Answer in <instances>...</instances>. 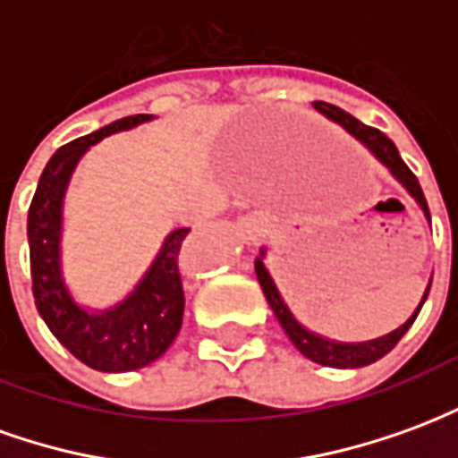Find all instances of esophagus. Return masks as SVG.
I'll use <instances>...</instances> for the list:
<instances>
[{"label":"esophagus","mask_w":458,"mask_h":458,"mask_svg":"<svg viewBox=\"0 0 458 458\" xmlns=\"http://www.w3.org/2000/svg\"><path fill=\"white\" fill-rule=\"evenodd\" d=\"M240 233H242V240L248 242V245H258L259 240L267 235L269 223L267 218L262 216V213H250L245 218H240Z\"/></svg>","instance_id":"34e87169"}]
</instances>
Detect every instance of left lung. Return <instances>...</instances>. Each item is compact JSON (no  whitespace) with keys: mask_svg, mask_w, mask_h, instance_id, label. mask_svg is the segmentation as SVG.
Segmentation results:
<instances>
[{"mask_svg":"<svg viewBox=\"0 0 458 458\" xmlns=\"http://www.w3.org/2000/svg\"><path fill=\"white\" fill-rule=\"evenodd\" d=\"M314 107H317L324 117L341 124L351 137H355V140L360 141L365 149L370 151L375 159L380 161L385 169L393 174L394 181L412 196L414 203L422 208L427 223L432 225L422 186H420V181H417V176H414L412 171L407 169V164H404L403 157H400V151H397V147L393 144V140H387L380 130L368 127V124H363L360 120H355L353 114H348L345 110L336 107V105L314 103ZM265 255H267V250L262 248L259 250V258L255 259V272H258L259 287L265 292V297H267L269 307L275 311V317H277V321L282 324V328H284V334L289 336V341L297 345L299 353L307 355L309 360H314V363L327 365V368H363V365L375 363V360H380L383 355L390 353L394 345H397V341L410 331V327L414 324V318L420 314V309H422V304L427 301L429 287H432V279H429V284L424 289V297L422 301H420V307L414 309L412 317L407 318L403 327H397L394 331H390V334H385V336L380 338L358 341V344H345V341H334V338L314 334V331H309L304 324H299V318L292 314V309L287 307V301L279 294V289L277 284H275L272 275H269V269L265 267Z\"/></svg>","mask_w":458,"mask_h":458,"instance_id":"left-lung-1","label":"left lung"}]
</instances>
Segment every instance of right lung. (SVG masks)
Instances as JSON below:
<instances>
[{"mask_svg": "<svg viewBox=\"0 0 458 458\" xmlns=\"http://www.w3.org/2000/svg\"><path fill=\"white\" fill-rule=\"evenodd\" d=\"M154 114H131L65 144L46 164L26 220L31 282L38 314L61 344L93 370L127 373L154 363L179 336L183 321V240L189 228L171 230L157 258L127 297L107 309H88L75 301L65 284L61 262L64 200L78 161L110 134L134 130Z\"/></svg>", "mask_w": 458, "mask_h": 458, "instance_id": "add662e5", "label": "right lung"}]
</instances>
